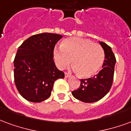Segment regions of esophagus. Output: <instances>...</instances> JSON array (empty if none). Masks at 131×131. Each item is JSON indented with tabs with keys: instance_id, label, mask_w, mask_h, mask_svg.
I'll list each match as a JSON object with an SVG mask.
<instances>
[{
	"instance_id": "34e87169",
	"label": "esophagus",
	"mask_w": 131,
	"mask_h": 131,
	"mask_svg": "<svg viewBox=\"0 0 131 131\" xmlns=\"http://www.w3.org/2000/svg\"><path fill=\"white\" fill-rule=\"evenodd\" d=\"M70 76L69 73H68V72H65V77L67 78V77H68Z\"/></svg>"
}]
</instances>
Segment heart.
Segmentation results:
<instances>
[{
  "mask_svg": "<svg viewBox=\"0 0 131 131\" xmlns=\"http://www.w3.org/2000/svg\"><path fill=\"white\" fill-rule=\"evenodd\" d=\"M55 64L63 70L70 63L81 77L87 78L96 75L105 61V51L100 45L88 39L72 37L62 41L61 48L53 51Z\"/></svg>",
  "mask_w": 131,
  "mask_h": 131,
  "instance_id": "heart-1",
  "label": "heart"
}]
</instances>
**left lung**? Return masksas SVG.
<instances>
[{"mask_svg":"<svg viewBox=\"0 0 131 131\" xmlns=\"http://www.w3.org/2000/svg\"><path fill=\"white\" fill-rule=\"evenodd\" d=\"M105 51L103 69L89 79L81 80L80 88L72 91L75 98L84 103H94L108 93L112 85L116 58L112 48L105 42H99Z\"/></svg>","mask_w":131,"mask_h":131,"instance_id":"8db88e82","label":"left lung"}]
</instances>
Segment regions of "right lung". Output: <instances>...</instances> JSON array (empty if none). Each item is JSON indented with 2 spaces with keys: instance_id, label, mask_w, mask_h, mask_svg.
Masks as SVG:
<instances>
[{
  "instance_id": "right-lung-1",
  "label": "right lung",
  "mask_w": 131,
  "mask_h": 131,
  "mask_svg": "<svg viewBox=\"0 0 131 131\" xmlns=\"http://www.w3.org/2000/svg\"><path fill=\"white\" fill-rule=\"evenodd\" d=\"M62 38L56 33H40L28 38L18 48L14 61L15 85L28 101L40 103L47 99L54 82L65 77L53 59L54 47Z\"/></svg>"
}]
</instances>
